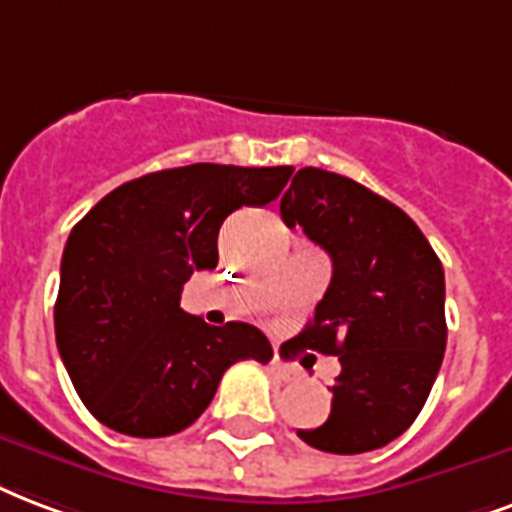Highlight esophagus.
<instances>
[{
    "label": "esophagus",
    "mask_w": 512,
    "mask_h": 512,
    "mask_svg": "<svg viewBox=\"0 0 512 512\" xmlns=\"http://www.w3.org/2000/svg\"><path fill=\"white\" fill-rule=\"evenodd\" d=\"M270 370L275 372V378L283 380V383H288V380L297 378V370H294V367H288V364H283V361H280L278 356H275V359L270 361Z\"/></svg>",
    "instance_id": "34e87169"
}]
</instances>
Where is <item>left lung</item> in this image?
Instances as JSON below:
<instances>
[{
  "label": "left lung",
  "mask_w": 512,
  "mask_h": 512,
  "mask_svg": "<svg viewBox=\"0 0 512 512\" xmlns=\"http://www.w3.org/2000/svg\"><path fill=\"white\" fill-rule=\"evenodd\" d=\"M280 215L332 256V283L294 340L343 367L329 418L297 434L326 453L383 448L416 421L443 364V264L405 210L337 172L299 169Z\"/></svg>",
  "instance_id": "1"
}]
</instances>
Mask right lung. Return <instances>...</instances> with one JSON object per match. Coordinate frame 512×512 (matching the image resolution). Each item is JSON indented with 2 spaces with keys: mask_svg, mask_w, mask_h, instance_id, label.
<instances>
[{
  "mask_svg": "<svg viewBox=\"0 0 512 512\" xmlns=\"http://www.w3.org/2000/svg\"><path fill=\"white\" fill-rule=\"evenodd\" d=\"M294 167L188 164L129 180L69 232L53 324L69 380L96 421L129 437L183 432L240 359L267 364L251 324H205L180 291L218 264V229L278 199Z\"/></svg>",
  "mask_w": 512,
  "mask_h": 512,
  "instance_id": "1",
  "label": "right lung"
}]
</instances>
